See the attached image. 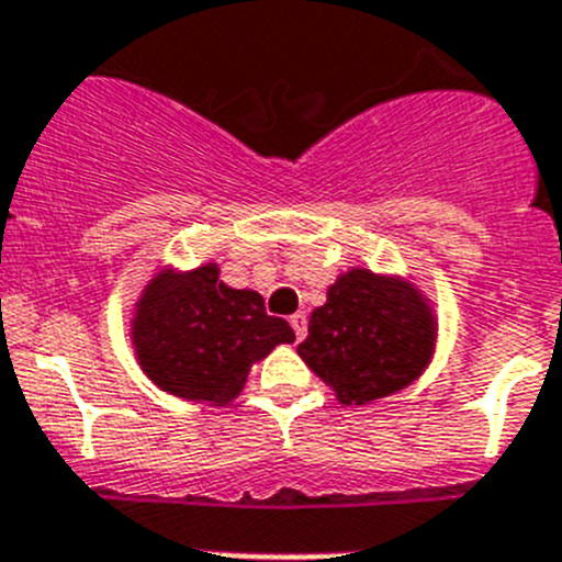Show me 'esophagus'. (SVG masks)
<instances>
[{
    "label": "esophagus",
    "instance_id": "esophagus-1",
    "mask_svg": "<svg viewBox=\"0 0 562 562\" xmlns=\"http://www.w3.org/2000/svg\"><path fill=\"white\" fill-rule=\"evenodd\" d=\"M290 324H292V329H295L297 340H304L306 326H310V321H306V312H295V315L290 317Z\"/></svg>",
    "mask_w": 562,
    "mask_h": 562
}]
</instances>
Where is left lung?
<instances>
[{"label": "left lung", "mask_w": 562, "mask_h": 562, "mask_svg": "<svg viewBox=\"0 0 562 562\" xmlns=\"http://www.w3.org/2000/svg\"><path fill=\"white\" fill-rule=\"evenodd\" d=\"M434 317L414 286L351 270L310 317L297 355L342 405H366L405 389L428 366Z\"/></svg>", "instance_id": "1"}]
</instances>
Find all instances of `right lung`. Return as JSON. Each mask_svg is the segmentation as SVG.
Instances as JSON below:
<instances>
[{
	"label": "right lung",
	"instance_id": "right-lung-1",
	"mask_svg": "<svg viewBox=\"0 0 562 562\" xmlns=\"http://www.w3.org/2000/svg\"><path fill=\"white\" fill-rule=\"evenodd\" d=\"M132 335L143 371L162 391L207 402L233 400L250 362L295 340L284 317L267 315L265 297L222 284L213 265L154 278L137 304Z\"/></svg>",
	"mask_w": 562,
	"mask_h": 562
}]
</instances>
